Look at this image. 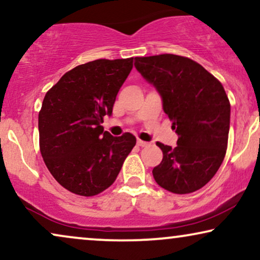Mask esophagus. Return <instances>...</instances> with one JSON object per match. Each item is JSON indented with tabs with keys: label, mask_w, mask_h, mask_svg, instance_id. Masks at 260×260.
Listing matches in <instances>:
<instances>
[{
	"label": "esophagus",
	"mask_w": 260,
	"mask_h": 260,
	"mask_svg": "<svg viewBox=\"0 0 260 260\" xmlns=\"http://www.w3.org/2000/svg\"><path fill=\"white\" fill-rule=\"evenodd\" d=\"M148 142H144V141H142V140H137V146H140V147H147L148 146Z\"/></svg>",
	"instance_id": "1"
}]
</instances>
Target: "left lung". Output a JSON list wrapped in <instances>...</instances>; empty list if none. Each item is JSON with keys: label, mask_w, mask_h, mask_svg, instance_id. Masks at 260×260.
I'll return each mask as SVG.
<instances>
[{"label": "left lung", "mask_w": 260, "mask_h": 260, "mask_svg": "<svg viewBox=\"0 0 260 260\" xmlns=\"http://www.w3.org/2000/svg\"><path fill=\"white\" fill-rule=\"evenodd\" d=\"M135 68L160 94L179 136L174 148L156 143L164 157L153 170L155 181L178 194L200 190L227 150L231 104L223 86L201 64L171 53L135 57Z\"/></svg>", "instance_id": "left-lung-1"}]
</instances>
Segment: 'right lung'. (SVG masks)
<instances>
[{"instance_id": "obj_1", "label": "right lung", "mask_w": 260, "mask_h": 260, "mask_svg": "<svg viewBox=\"0 0 260 260\" xmlns=\"http://www.w3.org/2000/svg\"><path fill=\"white\" fill-rule=\"evenodd\" d=\"M134 58L96 59L66 73L45 94L38 117L40 153L64 188L90 197L114 183L136 144L129 133L104 131Z\"/></svg>"}]
</instances>
